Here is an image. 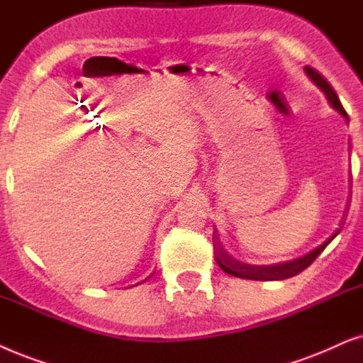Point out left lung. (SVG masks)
Instances as JSON below:
<instances>
[{"label": "left lung", "mask_w": 363, "mask_h": 363, "mask_svg": "<svg viewBox=\"0 0 363 363\" xmlns=\"http://www.w3.org/2000/svg\"><path fill=\"white\" fill-rule=\"evenodd\" d=\"M303 71H306L308 79H311L312 83L322 91L323 96H325L328 101V104H330L332 108L335 109L340 116H344L345 121H349V116H347L344 106H342L340 99H339V96H337L335 89L332 88L330 83H328L325 77H323L320 72L315 71L311 66L303 67ZM340 230L342 229L333 232V234L325 240V242L320 244L313 250H311L308 254L302 255V257H298V259L287 260V262H279V264H272V265L245 264V262H242V260H238L235 257H232L230 254H227L225 250L220 247L219 242H216V249H219L216 252V260L224 272H227L229 275H234V277L249 279V280H284V279L294 277V275L301 274L302 270H306L308 265H311L313 260L320 255L322 250L325 249L327 245L340 234Z\"/></svg>", "instance_id": "8db88e82"}]
</instances>
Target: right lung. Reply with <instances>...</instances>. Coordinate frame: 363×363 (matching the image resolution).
<instances>
[{
    "instance_id": "right-lung-1",
    "label": "right lung",
    "mask_w": 363,
    "mask_h": 363,
    "mask_svg": "<svg viewBox=\"0 0 363 363\" xmlns=\"http://www.w3.org/2000/svg\"><path fill=\"white\" fill-rule=\"evenodd\" d=\"M99 128H101V125H99Z\"/></svg>"
}]
</instances>
